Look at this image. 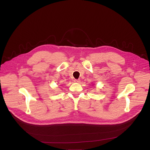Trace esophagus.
<instances>
[{
	"mask_svg": "<svg viewBox=\"0 0 150 150\" xmlns=\"http://www.w3.org/2000/svg\"><path fill=\"white\" fill-rule=\"evenodd\" d=\"M74 82H77V83H79V82H80V79H75L74 80Z\"/></svg>",
	"mask_w": 150,
	"mask_h": 150,
	"instance_id": "1",
	"label": "esophagus"
}]
</instances>
